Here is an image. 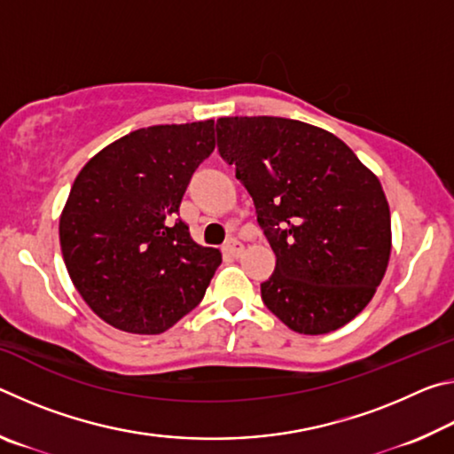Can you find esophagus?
Segmentation results:
<instances>
[{"label": "esophagus", "mask_w": 454, "mask_h": 454, "mask_svg": "<svg viewBox=\"0 0 454 454\" xmlns=\"http://www.w3.org/2000/svg\"><path fill=\"white\" fill-rule=\"evenodd\" d=\"M222 250H224L226 256H232V258H238L242 254V242L236 240V238H230V240L222 246Z\"/></svg>", "instance_id": "obj_1"}]
</instances>
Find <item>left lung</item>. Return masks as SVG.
<instances>
[{
	"instance_id": "obj_1",
	"label": "left lung",
	"mask_w": 454,
	"mask_h": 454,
	"mask_svg": "<svg viewBox=\"0 0 454 454\" xmlns=\"http://www.w3.org/2000/svg\"><path fill=\"white\" fill-rule=\"evenodd\" d=\"M216 132L276 254L260 284L268 310L301 334L347 325L372 301L390 258L379 178L334 134L298 120L220 118Z\"/></svg>"
}]
</instances>
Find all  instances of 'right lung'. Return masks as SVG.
<instances>
[{"label": "right lung", "instance_id": "obj_1", "mask_svg": "<svg viewBox=\"0 0 454 454\" xmlns=\"http://www.w3.org/2000/svg\"><path fill=\"white\" fill-rule=\"evenodd\" d=\"M214 120L150 126L82 168L59 216L67 274L114 328L160 334L194 310L222 262L178 218L192 174L210 156Z\"/></svg>", "mask_w": 454, "mask_h": 454}]
</instances>
